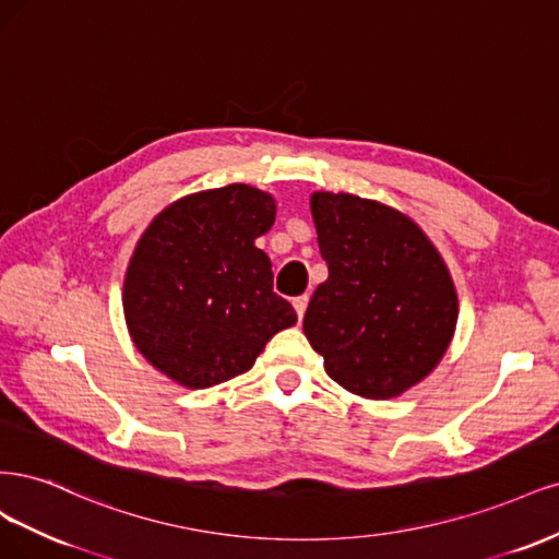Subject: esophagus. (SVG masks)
I'll list each match as a JSON object with an SVG mask.
<instances>
[{
    "label": "esophagus",
    "mask_w": 559,
    "mask_h": 559,
    "mask_svg": "<svg viewBox=\"0 0 559 559\" xmlns=\"http://www.w3.org/2000/svg\"><path fill=\"white\" fill-rule=\"evenodd\" d=\"M293 306H295V311H297V318L301 320L304 313H306V306H309V297H306V295L295 297V299H293Z\"/></svg>",
    "instance_id": "1"
}]
</instances>
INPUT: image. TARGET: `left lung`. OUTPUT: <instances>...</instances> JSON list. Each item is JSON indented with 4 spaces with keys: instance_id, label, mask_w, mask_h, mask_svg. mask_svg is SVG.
<instances>
[{
    "instance_id": "1",
    "label": "left lung",
    "mask_w": 559,
    "mask_h": 559,
    "mask_svg": "<svg viewBox=\"0 0 559 559\" xmlns=\"http://www.w3.org/2000/svg\"><path fill=\"white\" fill-rule=\"evenodd\" d=\"M311 211L330 276L306 309L304 334L332 381L367 400L397 397L453 338V278L400 211L344 192H316Z\"/></svg>"
}]
</instances>
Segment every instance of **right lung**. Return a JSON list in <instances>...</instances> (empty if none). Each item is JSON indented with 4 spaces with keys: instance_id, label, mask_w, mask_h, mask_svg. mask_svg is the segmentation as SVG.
<instances>
[{
    "instance_id": "right-lung-1",
    "label": "right lung",
    "mask_w": 559,
    "mask_h": 559,
    "mask_svg": "<svg viewBox=\"0 0 559 559\" xmlns=\"http://www.w3.org/2000/svg\"><path fill=\"white\" fill-rule=\"evenodd\" d=\"M274 218L272 194L231 183L183 197L143 231L124 276V318L141 355L176 383L202 390L246 373L297 322L255 246Z\"/></svg>"
}]
</instances>
